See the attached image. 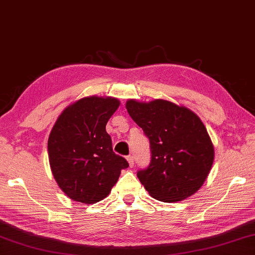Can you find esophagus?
I'll use <instances>...</instances> for the list:
<instances>
[{
	"mask_svg": "<svg viewBox=\"0 0 255 255\" xmlns=\"http://www.w3.org/2000/svg\"><path fill=\"white\" fill-rule=\"evenodd\" d=\"M127 161L129 164V167H133V157L132 156H127Z\"/></svg>",
	"mask_w": 255,
	"mask_h": 255,
	"instance_id": "1",
	"label": "esophagus"
}]
</instances>
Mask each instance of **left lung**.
<instances>
[{
	"instance_id": "1",
	"label": "left lung",
	"mask_w": 255,
	"mask_h": 255,
	"mask_svg": "<svg viewBox=\"0 0 255 255\" xmlns=\"http://www.w3.org/2000/svg\"><path fill=\"white\" fill-rule=\"evenodd\" d=\"M126 109L149 138L150 164L137 173L149 195L174 203L195 194L214 161V146L200 117L164 99H129Z\"/></svg>"
}]
</instances>
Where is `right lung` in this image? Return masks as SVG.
Segmentation results:
<instances>
[{"mask_svg": "<svg viewBox=\"0 0 255 255\" xmlns=\"http://www.w3.org/2000/svg\"><path fill=\"white\" fill-rule=\"evenodd\" d=\"M119 105L114 97H85L63 110L50 132L51 170L59 187L73 201L95 204L104 200L122 169L129 166L115 154L106 131Z\"/></svg>", "mask_w": 255, "mask_h": 255, "instance_id": "right-lung-1", "label": "right lung"}]
</instances>
